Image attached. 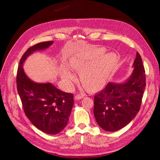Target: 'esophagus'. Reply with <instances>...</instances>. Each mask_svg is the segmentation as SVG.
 I'll return each instance as SVG.
<instances>
[{
  "instance_id": "esophagus-1",
  "label": "esophagus",
  "mask_w": 160,
  "mask_h": 160,
  "mask_svg": "<svg viewBox=\"0 0 160 160\" xmlns=\"http://www.w3.org/2000/svg\"><path fill=\"white\" fill-rule=\"evenodd\" d=\"M84 98V95L83 94H78V95H76L75 97V99L76 100H79L82 98Z\"/></svg>"
}]
</instances>
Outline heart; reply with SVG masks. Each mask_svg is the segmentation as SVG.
<instances>
[{
    "label": "heart",
    "mask_w": 160,
    "mask_h": 160,
    "mask_svg": "<svg viewBox=\"0 0 160 160\" xmlns=\"http://www.w3.org/2000/svg\"><path fill=\"white\" fill-rule=\"evenodd\" d=\"M105 51L102 48H99L88 55L71 61L70 68L81 74V81L86 89L93 90L100 88L113 71L118 62V57L115 53H107L97 59ZM61 75L66 81L75 79V75L67 69H62Z\"/></svg>",
    "instance_id": "b5f03b06"
}]
</instances>
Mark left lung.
Here are the masks:
<instances>
[{"mask_svg":"<svg viewBox=\"0 0 160 160\" xmlns=\"http://www.w3.org/2000/svg\"><path fill=\"white\" fill-rule=\"evenodd\" d=\"M133 66L132 74L125 83L109 82L94 96L95 118L107 132H116L124 128L140 109L146 83L144 67L138 52Z\"/></svg>","mask_w":160,"mask_h":160,"instance_id":"1","label":"left lung"}]
</instances>
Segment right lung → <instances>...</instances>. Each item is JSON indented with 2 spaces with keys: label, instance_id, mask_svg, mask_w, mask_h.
Segmentation results:
<instances>
[{
  "label": "right lung",
  "instance_id": "add662e5",
  "mask_svg": "<svg viewBox=\"0 0 160 160\" xmlns=\"http://www.w3.org/2000/svg\"><path fill=\"white\" fill-rule=\"evenodd\" d=\"M53 41L31 47L22 56L17 74V88L25 113L35 126L48 134L61 132L68 123L73 105V95L65 93L50 83H38L25 73L23 62L33 52L46 49Z\"/></svg>",
  "mask_w": 160,
  "mask_h": 160
}]
</instances>
